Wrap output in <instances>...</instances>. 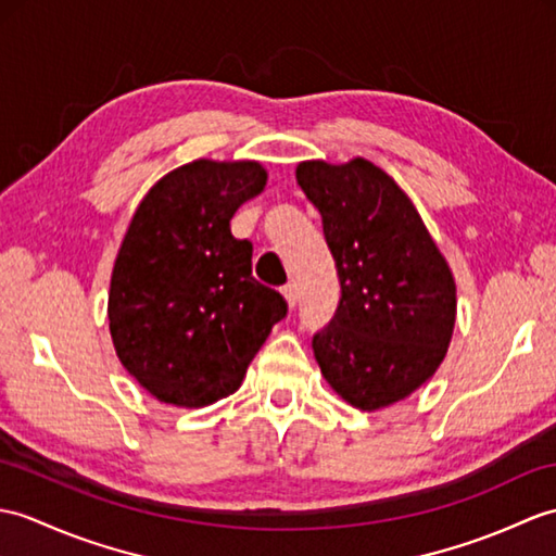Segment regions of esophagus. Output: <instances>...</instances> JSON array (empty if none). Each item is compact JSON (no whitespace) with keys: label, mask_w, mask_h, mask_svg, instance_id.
I'll return each mask as SVG.
<instances>
[{"label":"esophagus","mask_w":556,"mask_h":556,"mask_svg":"<svg viewBox=\"0 0 556 556\" xmlns=\"http://www.w3.org/2000/svg\"><path fill=\"white\" fill-rule=\"evenodd\" d=\"M283 299H287L289 307H295V303H299V289H295V283H287V287L281 289Z\"/></svg>","instance_id":"1"}]
</instances>
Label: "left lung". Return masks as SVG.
Here are the masks:
<instances>
[{"label":"left lung","instance_id":"left-lung-1","mask_svg":"<svg viewBox=\"0 0 556 556\" xmlns=\"http://www.w3.org/2000/svg\"><path fill=\"white\" fill-rule=\"evenodd\" d=\"M337 263V315L313 337L325 379L348 403L379 409L433 377L455 327V279L415 205L365 159L295 170Z\"/></svg>","mask_w":556,"mask_h":556}]
</instances>
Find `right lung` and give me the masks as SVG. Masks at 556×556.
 <instances>
[{"instance_id": "add662e5", "label": "right lung", "mask_w": 556, "mask_h": 556, "mask_svg": "<svg viewBox=\"0 0 556 556\" xmlns=\"http://www.w3.org/2000/svg\"><path fill=\"white\" fill-rule=\"evenodd\" d=\"M261 163L193 161L139 203L113 267L109 321L123 367L163 403L203 407L239 389L289 305L251 275L229 219L265 187Z\"/></svg>"}]
</instances>
